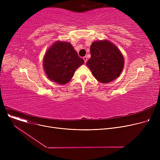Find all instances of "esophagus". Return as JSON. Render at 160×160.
<instances>
[{
    "instance_id": "34e87169",
    "label": "esophagus",
    "mask_w": 160,
    "mask_h": 160,
    "mask_svg": "<svg viewBox=\"0 0 160 160\" xmlns=\"http://www.w3.org/2000/svg\"><path fill=\"white\" fill-rule=\"evenodd\" d=\"M83 60H84V62H85V63L87 62V61H88V58H87V57L86 56H84V57H83Z\"/></svg>"
}]
</instances>
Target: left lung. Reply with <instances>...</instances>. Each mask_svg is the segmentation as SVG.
I'll return each instance as SVG.
<instances>
[{
  "instance_id": "obj_1",
  "label": "left lung",
  "mask_w": 160,
  "mask_h": 160,
  "mask_svg": "<svg viewBox=\"0 0 160 160\" xmlns=\"http://www.w3.org/2000/svg\"><path fill=\"white\" fill-rule=\"evenodd\" d=\"M90 52L91 56L86 65L98 81L109 83L120 75L124 67V58L111 42L107 40L93 42Z\"/></svg>"
}]
</instances>
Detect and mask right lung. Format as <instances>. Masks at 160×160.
Segmentation results:
<instances>
[{"mask_svg":"<svg viewBox=\"0 0 160 160\" xmlns=\"http://www.w3.org/2000/svg\"><path fill=\"white\" fill-rule=\"evenodd\" d=\"M83 63L84 60L78 55L71 43L57 41L47 51L43 67L50 80L65 84L71 80L76 69Z\"/></svg>","mask_w":160,"mask_h":160,"instance_id":"right-lung-1","label":"right lung"}]
</instances>
